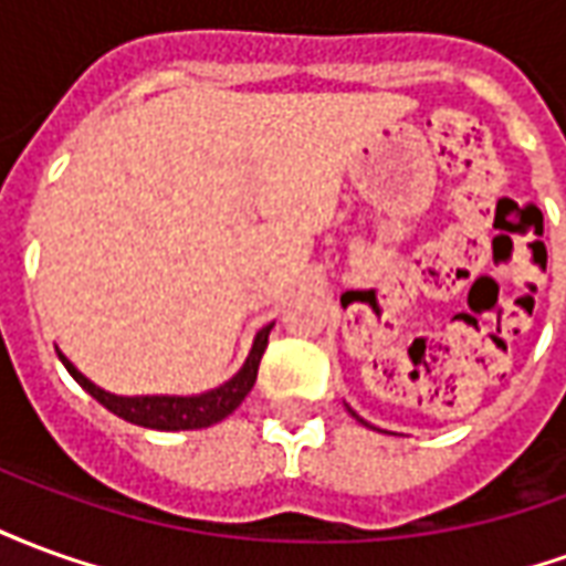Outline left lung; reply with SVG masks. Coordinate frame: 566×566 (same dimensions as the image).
I'll use <instances>...</instances> for the list:
<instances>
[{
  "label": "left lung",
  "mask_w": 566,
  "mask_h": 566,
  "mask_svg": "<svg viewBox=\"0 0 566 566\" xmlns=\"http://www.w3.org/2000/svg\"><path fill=\"white\" fill-rule=\"evenodd\" d=\"M348 412H352V409H348ZM352 416H355V418H357V421H360V424H367V421H364V418L357 416V412H352ZM367 427H369V424H367Z\"/></svg>",
  "instance_id": "8db88e82"
}]
</instances>
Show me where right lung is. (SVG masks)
Here are the masks:
<instances>
[{
	"label": "right lung",
	"mask_w": 566,
	"mask_h": 566,
	"mask_svg": "<svg viewBox=\"0 0 566 566\" xmlns=\"http://www.w3.org/2000/svg\"><path fill=\"white\" fill-rule=\"evenodd\" d=\"M272 324H266L263 331H258L254 343H251V352H248L245 364L235 373L233 379H227L218 388L202 394H190V397H178V394H145V397H120V394H112L99 388L96 381H91L84 373H81L72 360H69L63 352H56L63 367L69 369V376L78 381L84 391L91 394L93 400L115 412L117 418H124L129 424L148 427V430H199V427H211L223 421L239 409V403L245 400L248 391L254 388L258 381V367L260 357L266 352V343H270Z\"/></svg>",
	"instance_id": "right-lung-1"
}]
</instances>
